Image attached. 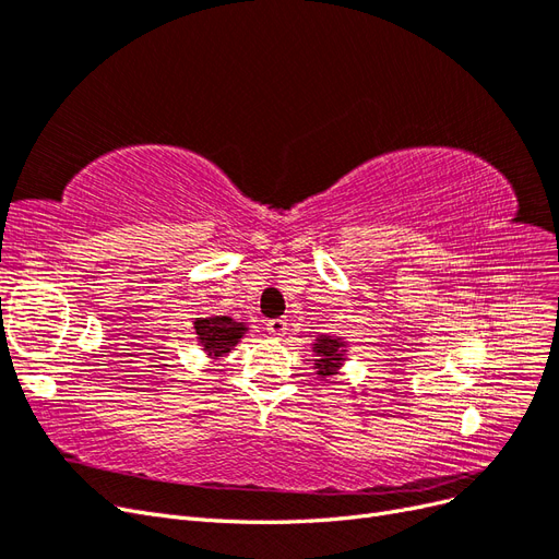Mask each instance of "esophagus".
Instances as JSON below:
<instances>
[{
	"instance_id": "34e87169",
	"label": "esophagus",
	"mask_w": 559,
	"mask_h": 559,
	"mask_svg": "<svg viewBox=\"0 0 559 559\" xmlns=\"http://www.w3.org/2000/svg\"><path fill=\"white\" fill-rule=\"evenodd\" d=\"M265 329H267V333L273 335V337H282L286 331H289V324H286L284 317H280V319H267Z\"/></svg>"
}]
</instances>
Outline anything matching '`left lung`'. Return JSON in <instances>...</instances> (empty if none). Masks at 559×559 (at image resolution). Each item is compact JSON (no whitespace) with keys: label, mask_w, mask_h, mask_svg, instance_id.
<instances>
[{"label":"left lung","mask_w":559,"mask_h":559,"mask_svg":"<svg viewBox=\"0 0 559 559\" xmlns=\"http://www.w3.org/2000/svg\"><path fill=\"white\" fill-rule=\"evenodd\" d=\"M341 337H317L314 343V352L319 354L317 359V368H319V376L321 378H329L335 376V368L341 366L343 361V354H341Z\"/></svg>","instance_id":"1"}]
</instances>
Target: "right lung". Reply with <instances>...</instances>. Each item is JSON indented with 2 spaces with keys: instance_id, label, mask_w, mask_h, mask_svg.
<instances>
[{
  "instance_id": "right-lung-1",
  "label": "right lung",
  "mask_w": 559,
  "mask_h": 559,
  "mask_svg": "<svg viewBox=\"0 0 559 559\" xmlns=\"http://www.w3.org/2000/svg\"><path fill=\"white\" fill-rule=\"evenodd\" d=\"M245 331L247 329L230 317H207L195 321L200 343L212 357H222V354L230 352V347L240 341Z\"/></svg>"
}]
</instances>
